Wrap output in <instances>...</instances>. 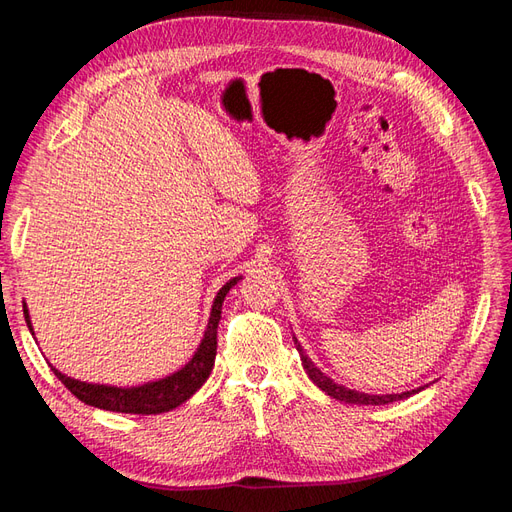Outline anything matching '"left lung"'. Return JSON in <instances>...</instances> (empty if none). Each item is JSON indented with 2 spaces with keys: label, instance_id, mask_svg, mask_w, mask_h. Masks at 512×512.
I'll return each instance as SVG.
<instances>
[{
  "label": "left lung",
  "instance_id": "left-lung-1",
  "mask_svg": "<svg viewBox=\"0 0 512 512\" xmlns=\"http://www.w3.org/2000/svg\"><path fill=\"white\" fill-rule=\"evenodd\" d=\"M294 346H297V350H299V354H301V363H303V369L307 371V376L312 378L320 389L327 393V395H331L333 399H339V401H346V404H363V406H382V404H391V401H399V399H406V397H410V395H414V393H418L421 389H416V391H406V393H401V395H365V393H356V391H350V389H346V386H339V384H335L331 378H327L322 374V371L307 359V354L303 352V348H301V344L297 342V339H294Z\"/></svg>",
  "mask_w": 512,
  "mask_h": 512
}]
</instances>
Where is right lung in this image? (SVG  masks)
<instances>
[{
    "label": "right lung",
    "instance_id": "obj_1",
    "mask_svg": "<svg viewBox=\"0 0 512 512\" xmlns=\"http://www.w3.org/2000/svg\"><path fill=\"white\" fill-rule=\"evenodd\" d=\"M239 282V277H232L228 284L222 286L218 297L213 301L211 318L207 324V331L203 342H200L192 361L183 369L175 371L173 376H166L164 380L149 382L143 386H134V389H117V386H104V384H87L81 380H72L61 374L53 365V374L64 382L66 389L79 397L85 404L111 410V412H126V414H162L181 406L185 399H190L211 374V367L215 361V352H218V322L222 316V303L228 290ZM25 320L29 324L27 307L23 309ZM32 331V324H29Z\"/></svg>",
    "mask_w": 512,
    "mask_h": 512
}]
</instances>
